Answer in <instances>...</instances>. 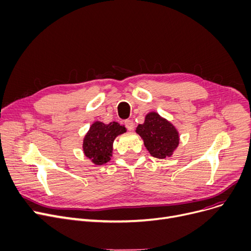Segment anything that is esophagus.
Listing matches in <instances>:
<instances>
[{"label":"esophagus","instance_id":"esophagus-1","mask_svg":"<svg viewBox=\"0 0 251 251\" xmlns=\"http://www.w3.org/2000/svg\"><path fill=\"white\" fill-rule=\"evenodd\" d=\"M125 125H126V128L128 129V130H133L134 129V122L133 121H130V119H126V121L125 122Z\"/></svg>","mask_w":251,"mask_h":251}]
</instances>
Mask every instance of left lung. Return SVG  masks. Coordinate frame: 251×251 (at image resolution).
Masks as SVG:
<instances>
[{
  "label": "left lung",
  "instance_id": "1",
  "mask_svg": "<svg viewBox=\"0 0 251 251\" xmlns=\"http://www.w3.org/2000/svg\"><path fill=\"white\" fill-rule=\"evenodd\" d=\"M136 133L142 138L151 156L155 158L171 157L180 144V134L176 127L155 111L146 114L144 123L138 125Z\"/></svg>",
  "mask_w": 251,
  "mask_h": 251
}]
</instances>
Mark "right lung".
I'll return each instance as SVG.
<instances>
[{
  "mask_svg": "<svg viewBox=\"0 0 251 251\" xmlns=\"http://www.w3.org/2000/svg\"><path fill=\"white\" fill-rule=\"evenodd\" d=\"M126 132L125 126H121L116 122L109 124H104L100 121L94 122L83 137V154L96 165L107 163L112 156L115 138Z\"/></svg>",
  "mask_w": 251,
  "mask_h": 251,
  "instance_id": "add662e5",
  "label": "right lung"
}]
</instances>
